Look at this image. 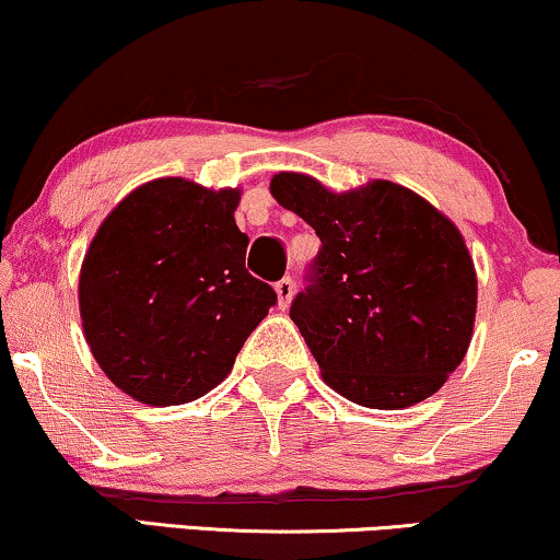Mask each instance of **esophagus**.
I'll use <instances>...</instances> for the list:
<instances>
[{
  "label": "esophagus",
  "mask_w": 560,
  "mask_h": 560,
  "mask_svg": "<svg viewBox=\"0 0 560 560\" xmlns=\"http://www.w3.org/2000/svg\"><path fill=\"white\" fill-rule=\"evenodd\" d=\"M275 293H278V306L288 308L290 301H293V293H295V280L293 278L278 280L275 282Z\"/></svg>",
  "instance_id": "1"
}]
</instances>
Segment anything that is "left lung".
<instances>
[{"mask_svg": "<svg viewBox=\"0 0 560 560\" xmlns=\"http://www.w3.org/2000/svg\"><path fill=\"white\" fill-rule=\"evenodd\" d=\"M270 190L322 238L290 318L324 381L370 409H404L440 390L466 358L476 318V270L460 231L383 179L337 195L280 172Z\"/></svg>", "mask_w": 560, "mask_h": 560, "instance_id": "1", "label": "left lung"}]
</instances>
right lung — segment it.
<instances>
[{"label":"right lung","instance_id":"add662e5","mask_svg":"<svg viewBox=\"0 0 560 560\" xmlns=\"http://www.w3.org/2000/svg\"><path fill=\"white\" fill-rule=\"evenodd\" d=\"M236 190L179 177L138 187L105 218L79 278L86 345L105 375L151 406L215 388L278 293L244 267Z\"/></svg>","mask_w":560,"mask_h":560}]
</instances>
